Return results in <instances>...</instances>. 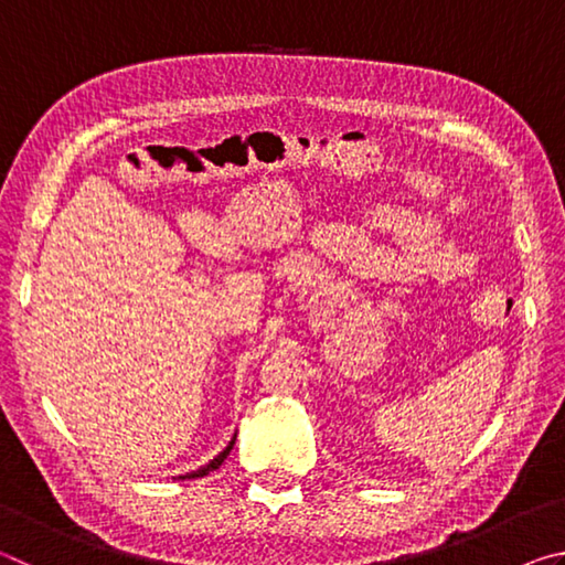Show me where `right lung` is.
<instances>
[{"label":"right lung","instance_id":"1","mask_svg":"<svg viewBox=\"0 0 565 565\" xmlns=\"http://www.w3.org/2000/svg\"><path fill=\"white\" fill-rule=\"evenodd\" d=\"M234 441H236V436L232 438V441H228V446L224 448V451H222V454H218V456L214 458V461H209L206 466H202V468H199V471H191V473H186V476H179V478H181V481H184V478H202V476H206L209 471H216V468L224 463V458L228 456V451H232V448H234Z\"/></svg>","mask_w":565,"mask_h":565}]
</instances>
